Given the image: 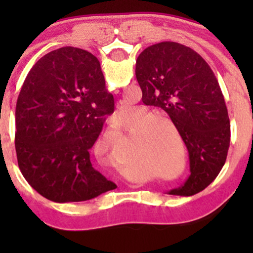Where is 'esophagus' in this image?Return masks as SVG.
Wrapping results in <instances>:
<instances>
[{"label":"esophagus","mask_w":253,"mask_h":253,"mask_svg":"<svg viewBox=\"0 0 253 253\" xmlns=\"http://www.w3.org/2000/svg\"><path fill=\"white\" fill-rule=\"evenodd\" d=\"M121 105H122V104H121Z\"/></svg>","instance_id":"1"}]
</instances>
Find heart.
I'll return each instance as SVG.
<instances>
[{"label": "heart", "mask_w": 253, "mask_h": 253, "mask_svg": "<svg viewBox=\"0 0 253 253\" xmlns=\"http://www.w3.org/2000/svg\"><path fill=\"white\" fill-rule=\"evenodd\" d=\"M178 152L172 144H162L159 150V158L162 162L163 169L167 171H174L176 170L178 163Z\"/></svg>", "instance_id": "heart-1"}]
</instances>
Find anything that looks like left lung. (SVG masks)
<instances>
[{
    "label": "left lung",
    "instance_id": "left-lung-1",
    "mask_svg": "<svg viewBox=\"0 0 253 253\" xmlns=\"http://www.w3.org/2000/svg\"><path fill=\"white\" fill-rule=\"evenodd\" d=\"M136 77L143 103L167 112L188 150L191 175L170 193L201 192L220 172L230 145L228 109L213 71L191 47L163 42L139 53Z\"/></svg>",
    "mask_w": 253,
    "mask_h": 253
}]
</instances>
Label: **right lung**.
I'll use <instances>...</instances> for the list:
<instances>
[{
    "mask_svg": "<svg viewBox=\"0 0 253 253\" xmlns=\"http://www.w3.org/2000/svg\"><path fill=\"white\" fill-rule=\"evenodd\" d=\"M114 109L95 56L72 46L42 56L28 73L16 106L14 144L28 183L57 203L115 190L89 154Z\"/></svg>",
    "mask_w": 253,
    "mask_h": 253,
    "instance_id": "1",
    "label": "right lung"
}]
</instances>
